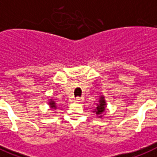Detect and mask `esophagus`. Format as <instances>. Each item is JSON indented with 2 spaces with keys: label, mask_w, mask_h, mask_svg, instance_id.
Instances as JSON below:
<instances>
[{
  "label": "esophagus",
  "mask_w": 157,
  "mask_h": 157,
  "mask_svg": "<svg viewBox=\"0 0 157 157\" xmlns=\"http://www.w3.org/2000/svg\"><path fill=\"white\" fill-rule=\"evenodd\" d=\"M83 101V98H82V97H77L76 98V102L77 103H82Z\"/></svg>",
  "instance_id": "1"
}]
</instances>
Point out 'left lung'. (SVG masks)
I'll return each instance as SVG.
<instances>
[{
    "instance_id": "left-lung-1",
    "label": "left lung",
    "mask_w": 157,
    "mask_h": 157,
    "mask_svg": "<svg viewBox=\"0 0 157 157\" xmlns=\"http://www.w3.org/2000/svg\"><path fill=\"white\" fill-rule=\"evenodd\" d=\"M106 107H107V103H106V101H105L104 96L103 95H101L100 98H99V103H97L96 108L94 109V112H95V115H96L97 117L102 118L103 114L104 113L105 111H106Z\"/></svg>"
}]
</instances>
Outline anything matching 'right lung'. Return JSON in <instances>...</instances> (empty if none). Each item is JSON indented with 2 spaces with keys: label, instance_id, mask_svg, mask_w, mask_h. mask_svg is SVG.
<instances>
[{
  "label": "right lung",
  "instance_id": "right-lung-1",
  "mask_svg": "<svg viewBox=\"0 0 157 157\" xmlns=\"http://www.w3.org/2000/svg\"><path fill=\"white\" fill-rule=\"evenodd\" d=\"M49 105H50V108H53V109H56V103H54V101H53L52 99H50V101L49 102Z\"/></svg>",
  "mask_w": 157,
  "mask_h": 157
}]
</instances>
